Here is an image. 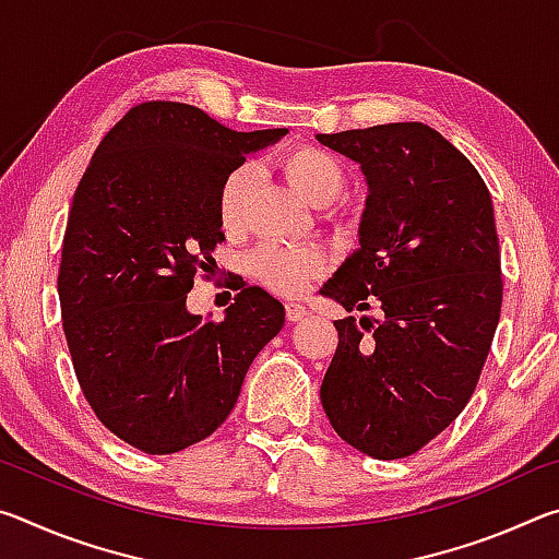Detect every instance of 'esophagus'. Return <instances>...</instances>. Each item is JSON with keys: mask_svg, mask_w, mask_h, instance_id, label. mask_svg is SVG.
Segmentation results:
<instances>
[{"mask_svg": "<svg viewBox=\"0 0 559 559\" xmlns=\"http://www.w3.org/2000/svg\"><path fill=\"white\" fill-rule=\"evenodd\" d=\"M306 316H308V308L300 306V302H288L286 306V318L290 323H298V320H302Z\"/></svg>", "mask_w": 559, "mask_h": 559, "instance_id": "34e87169", "label": "esophagus"}]
</instances>
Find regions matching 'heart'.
Returning a JSON list of instances; mask_svg holds the SVG:
<instances>
[{"mask_svg":"<svg viewBox=\"0 0 559 559\" xmlns=\"http://www.w3.org/2000/svg\"><path fill=\"white\" fill-rule=\"evenodd\" d=\"M278 165L293 189H298L313 204L333 202L345 187L343 165L323 147H290ZM251 185L253 169L249 165H236L224 175L219 192H216V212H219V222L226 231L241 229ZM249 266L263 286L286 293V296H296L325 269V253L318 246L263 243L251 253Z\"/></svg>","mask_w":559,"mask_h":559,"instance_id":"b5f03b06","label":"heart"}]
</instances>
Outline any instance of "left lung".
<instances>
[{
    "label": "left lung",
    "mask_w": 559,
    "mask_h": 559,
    "mask_svg": "<svg viewBox=\"0 0 559 559\" xmlns=\"http://www.w3.org/2000/svg\"><path fill=\"white\" fill-rule=\"evenodd\" d=\"M318 140L370 185L359 249L323 293L382 320H335L320 402L340 439L406 459L468 404L493 343L503 276L490 192L471 159L424 122Z\"/></svg>",
    "instance_id": "8db88e82"
}]
</instances>
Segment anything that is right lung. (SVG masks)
<instances>
[{"label":"right lung","instance_id":"right-lung-1","mask_svg":"<svg viewBox=\"0 0 559 559\" xmlns=\"http://www.w3.org/2000/svg\"><path fill=\"white\" fill-rule=\"evenodd\" d=\"M286 128L236 132L175 100L132 106L93 153L66 222L61 325L81 392L110 433L175 453L222 427L283 306L241 283L224 320L185 308L224 239V175Z\"/></svg>","mask_w":559,"mask_h":559}]
</instances>
